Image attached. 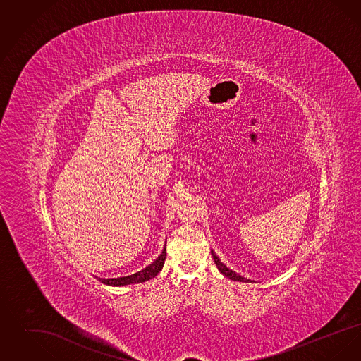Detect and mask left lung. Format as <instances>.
<instances>
[{
    "label": "left lung",
    "instance_id": "8db88e82",
    "mask_svg": "<svg viewBox=\"0 0 361 361\" xmlns=\"http://www.w3.org/2000/svg\"><path fill=\"white\" fill-rule=\"evenodd\" d=\"M211 255H212V258H214V261H215V264H216V268L219 269V272H221V274H222L224 277H227V279H230V280H233V281H242V283H255V280L246 279V277L240 276V274L234 272L233 269L227 268V267L224 265V262L221 261V258L218 257V256L214 253V250H211Z\"/></svg>",
    "mask_w": 361,
    "mask_h": 361
}]
</instances>
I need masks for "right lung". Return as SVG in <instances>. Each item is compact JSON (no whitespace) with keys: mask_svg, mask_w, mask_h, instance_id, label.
Listing matches in <instances>:
<instances>
[{"mask_svg":"<svg viewBox=\"0 0 361 361\" xmlns=\"http://www.w3.org/2000/svg\"><path fill=\"white\" fill-rule=\"evenodd\" d=\"M165 258H166V242H165V246H164L161 255L155 258L150 265L145 267L143 269L137 271L135 274L121 276V277H112V279H103V277H97V279H99V281H102L106 286H112V287H123V286H130V284L145 283L159 274V271L164 268Z\"/></svg>","mask_w":361,"mask_h":361,"instance_id":"add662e5","label":"right lung"}]
</instances>
